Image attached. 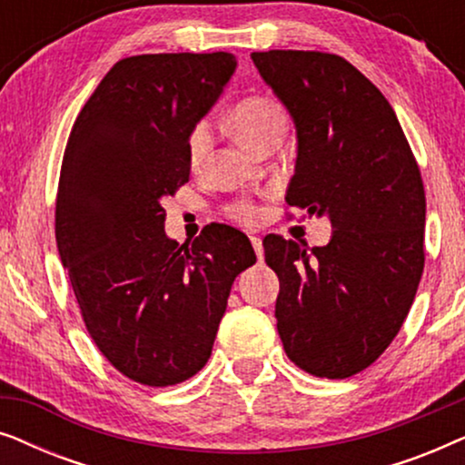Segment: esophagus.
Returning a JSON list of instances; mask_svg holds the SVG:
<instances>
[{
  "label": "esophagus",
  "instance_id": "esophagus-1",
  "mask_svg": "<svg viewBox=\"0 0 465 465\" xmlns=\"http://www.w3.org/2000/svg\"><path fill=\"white\" fill-rule=\"evenodd\" d=\"M250 241H252V245H253V252H256V256L262 258V253H264L262 239H260V237H250Z\"/></svg>",
  "mask_w": 465,
  "mask_h": 465
}]
</instances>
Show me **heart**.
<instances>
[{
  "label": "heart",
  "instance_id": "heart-1",
  "mask_svg": "<svg viewBox=\"0 0 465 465\" xmlns=\"http://www.w3.org/2000/svg\"><path fill=\"white\" fill-rule=\"evenodd\" d=\"M232 126L239 142L247 150L256 152L260 143L272 133H285V114L283 107L271 97H252L237 105L232 114ZM213 148V126L209 120H199L188 133L186 152L188 163L193 169H199L207 161L209 152ZM232 218L241 222H253L258 218V209L252 203H237L231 209Z\"/></svg>",
  "mask_w": 465,
  "mask_h": 465
}]
</instances>
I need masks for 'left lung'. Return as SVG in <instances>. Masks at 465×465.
<instances>
[{
	"label": "left lung",
	"instance_id": "1",
	"mask_svg": "<svg viewBox=\"0 0 465 465\" xmlns=\"http://www.w3.org/2000/svg\"><path fill=\"white\" fill-rule=\"evenodd\" d=\"M296 126L285 201L328 215L332 237L309 250L269 234L264 260L279 277L277 330L304 372L347 379L390 347L423 272L425 190L396 112L339 54L252 53Z\"/></svg>",
	"mask_w": 465,
	"mask_h": 465
}]
</instances>
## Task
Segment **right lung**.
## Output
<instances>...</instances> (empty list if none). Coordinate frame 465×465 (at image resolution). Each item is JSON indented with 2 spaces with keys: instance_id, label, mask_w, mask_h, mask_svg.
<instances>
[{
  "instance_id": "add662e5",
  "label": "right lung",
  "mask_w": 465,
  "mask_h": 465,
  "mask_svg": "<svg viewBox=\"0 0 465 465\" xmlns=\"http://www.w3.org/2000/svg\"><path fill=\"white\" fill-rule=\"evenodd\" d=\"M237 69L231 53L118 61L75 118L54 232L88 334L142 385L182 383L207 364L234 277L256 262L232 226L190 247L164 234L163 199L190 177L188 133Z\"/></svg>"
}]
</instances>
